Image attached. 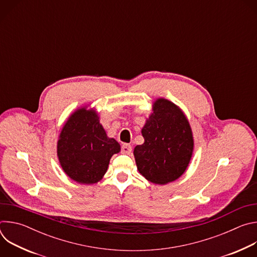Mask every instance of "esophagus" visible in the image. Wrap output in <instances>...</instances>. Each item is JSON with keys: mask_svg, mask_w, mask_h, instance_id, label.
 <instances>
[{"mask_svg": "<svg viewBox=\"0 0 257 257\" xmlns=\"http://www.w3.org/2000/svg\"><path fill=\"white\" fill-rule=\"evenodd\" d=\"M132 151V148L130 144H127V143H124L122 145V154H125V155H129Z\"/></svg>", "mask_w": 257, "mask_h": 257, "instance_id": "obj_1", "label": "esophagus"}]
</instances>
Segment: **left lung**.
Here are the masks:
<instances>
[{
  "label": "left lung",
  "mask_w": 257,
  "mask_h": 257,
  "mask_svg": "<svg viewBox=\"0 0 257 257\" xmlns=\"http://www.w3.org/2000/svg\"><path fill=\"white\" fill-rule=\"evenodd\" d=\"M144 143L135 146L139 173L154 184H168L180 178L190 163L194 140L182 109L166 98H158L142 130Z\"/></svg>",
  "instance_id": "8db88e82"
}]
</instances>
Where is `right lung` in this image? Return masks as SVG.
I'll list each match as a JSON object with an SVG mask.
<instances>
[{"instance_id":"1","label":"right lung","mask_w":257,"mask_h":257,"mask_svg":"<svg viewBox=\"0 0 257 257\" xmlns=\"http://www.w3.org/2000/svg\"><path fill=\"white\" fill-rule=\"evenodd\" d=\"M121 146L107 137L97 112L77 108L64 124L57 142V156L65 174L80 184L90 185L104 176L109 160Z\"/></svg>"}]
</instances>
